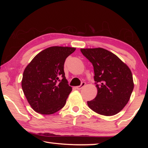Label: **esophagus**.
<instances>
[{
  "mask_svg": "<svg viewBox=\"0 0 148 148\" xmlns=\"http://www.w3.org/2000/svg\"><path fill=\"white\" fill-rule=\"evenodd\" d=\"M86 86V82H82V84H81V85H80V86H77L76 88L77 89H82L83 88V87Z\"/></svg>",
  "mask_w": 148,
  "mask_h": 148,
  "instance_id": "34e87169",
  "label": "esophagus"
}]
</instances>
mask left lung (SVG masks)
Instances as JSON below:
<instances>
[{"mask_svg": "<svg viewBox=\"0 0 148 148\" xmlns=\"http://www.w3.org/2000/svg\"><path fill=\"white\" fill-rule=\"evenodd\" d=\"M82 54L91 62L97 95L87 105L103 116H111L121 111L129 102L134 89L131 70L118 57L101 48L81 49Z\"/></svg>", "mask_w": 148, "mask_h": 148, "instance_id": "obj_1", "label": "left lung"}]
</instances>
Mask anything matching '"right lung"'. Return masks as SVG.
<instances>
[{
    "instance_id": "right-lung-1",
    "label": "right lung",
    "mask_w": 148,
    "mask_h": 148,
    "mask_svg": "<svg viewBox=\"0 0 148 148\" xmlns=\"http://www.w3.org/2000/svg\"><path fill=\"white\" fill-rule=\"evenodd\" d=\"M76 48L53 46L37 54L27 65L21 87L35 112L53 114L64 107L72 91L65 77L64 64Z\"/></svg>"
}]
</instances>
